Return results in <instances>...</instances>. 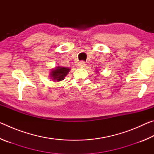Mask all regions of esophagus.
Here are the masks:
<instances>
[{
  "label": "esophagus",
  "instance_id": "obj_1",
  "mask_svg": "<svg viewBox=\"0 0 154 154\" xmlns=\"http://www.w3.org/2000/svg\"><path fill=\"white\" fill-rule=\"evenodd\" d=\"M85 66V63L83 61H81L79 62V63H78V66L80 67V68H83Z\"/></svg>",
  "mask_w": 154,
  "mask_h": 154
}]
</instances>
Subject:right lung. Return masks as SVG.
<instances>
[{"label": "right lung", "instance_id": "add662e5", "mask_svg": "<svg viewBox=\"0 0 154 154\" xmlns=\"http://www.w3.org/2000/svg\"><path fill=\"white\" fill-rule=\"evenodd\" d=\"M70 71L69 68L63 67V66H57L55 69H51L50 72L51 79L54 81L57 82H60L63 80L64 77L66 76V75Z\"/></svg>", "mask_w": 154, "mask_h": 154}]
</instances>
